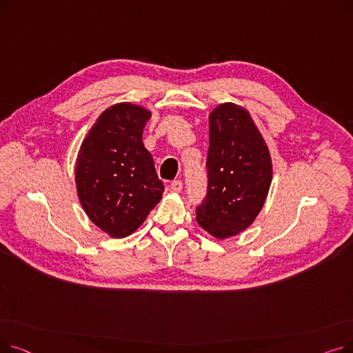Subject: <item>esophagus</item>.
<instances>
[{
	"mask_svg": "<svg viewBox=\"0 0 353 353\" xmlns=\"http://www.w3.org/2000/svg\"><path fill=\"white\" fill-rule=\"evenodd\" d=\"M170 188H172V190H173V192L180 193V192H181V189H183V183H181L180 180H174V181L170 184Z\"/></svg>",
	"mask_w": 353,
	"mask_h": 353,
	"instance_id": "1",
	"label": "esophagus"
}]
</instances>
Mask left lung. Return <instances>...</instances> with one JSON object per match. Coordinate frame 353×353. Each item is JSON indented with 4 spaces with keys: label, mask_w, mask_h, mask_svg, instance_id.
<instances>
[{
    "label": "left lung",
    "mask_w": 353,
    "mask_h": 353,
    "mask_svg": "<svg viewBox=\"0 0 353 353\" xmlns=\"http://www.w3.org/2000/svg\"><path fill=\"white\" fill-rule=\"evenodd\" d=\"M208 193L197 223L216 239L246 230L261 213L272 183L269 148L249 111L233 103L209 116Z\"/></svg>",
    "instance_id": "obj_1"
}]
</instances>
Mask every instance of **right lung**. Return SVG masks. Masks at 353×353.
I'll list each match as a JSON object with an SVG mask.
<instances>
[{
	"mask_svg": "<svg viewBox=\"0 0 353 353\" xmlns=\"http://www.w3.org/2000/svg\"><path fill=\"white\" fill-rule=\"evenodd\" d=\"M152 111L132 103L105 108L81 143L76 186L88 219L110 237L136 232L157 203L164 186L143 144Z\"/></svg>",
	"mask_w": 353,
	"mask_h": 353,
	"instance_id": "add662e5",
	"label": "right lung"
}]
</instances>
